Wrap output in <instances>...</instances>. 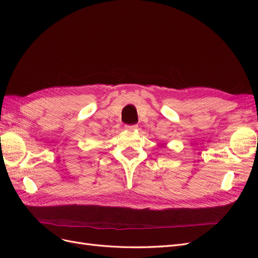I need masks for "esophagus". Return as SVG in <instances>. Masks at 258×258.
I'll use <instances>...</instances> for the list:
<instances>
[{
	"mask_svg": "<svg viewBox=\"0 0 258 258\" xmlns=\"http://www.w3.org/2000/svg\"><path fill=\"white\" fill-rule=\"evenodd\" d=\"M126 130H136L138 128V124H127V126H124Z\"/></svg>",
	"mask_w": 258,
	"mask_h": 258,
	"instance_id": "34e87169",
	"label": "esophagus"
}]
</instances>
